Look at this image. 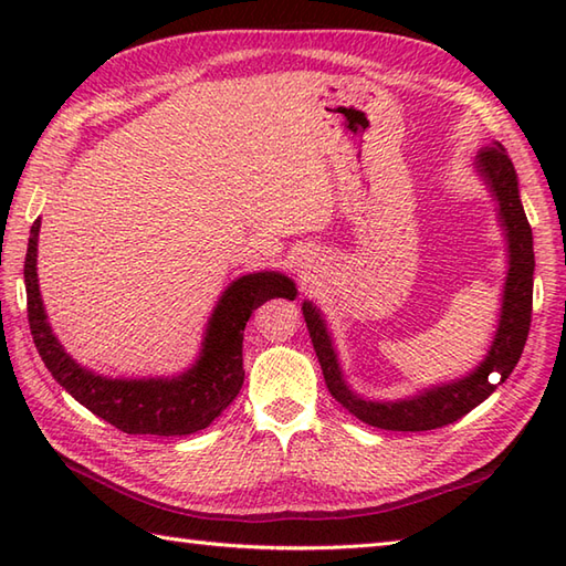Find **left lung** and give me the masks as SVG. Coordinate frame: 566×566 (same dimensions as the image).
<instances>
[{
  "label": "left lung",
  "mask_w": 566,
  "mask_h": 566,
  "mask_svg": "<svg viewBox=\"0 0 566 566\" xmlns=\"http://www.w3.org/2000/svg\"><path fill=\"white\" fill-rule=\"evenodd\" d=\"M479 172L486 177L489 187L494 189L499 199V213L503 228L509 235V252H511V270L506 280V292H503V311L499 333L494 345L486 355V359L472 375L436 387L426 394L416 396L408 401H365L355 396L347 384L343 381L338 359H335L331 335L326 331L321 314L314 304H304V321L314 343L316 357L323 369V379L333 394V399L343 408H347L353 416H357L363 423L384 428V430H403V432H418V430H432L454 423L457 418L467 416L474 406L489 399L496 391V384L489 381V375L499 371L501 381L509 379L513 367L518 365L523 355V347L527 340V331H531L533 318V272H535V252H533V231L527 223V216L523 211V203L518 197V177H515V167L509 158L506 148L501 143L486 146L476 155Z\"/></svg>",
  "instance_id": "left-lung-1"
}]
</instances>
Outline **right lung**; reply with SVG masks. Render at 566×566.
Masks as SVG:
<instances>
[{
    "mask_svg": "<svg viewBox=\"0 0 566 566\" xmlns=\"http://www.w3.org/2000/svg\"><path fill=\"white\" fill-rule=\"evenodd\" d=\"M39 228L41 219H35L23 260L35 350L60 387L128 436H189L219 418L243 387V331L250 314L268 298L296 296L294 282L280 272L240 276L223 292L209 321L201 357L187 375L177 379H104L80 367L48 326L35 276Z\"/></svg>",
    "mask_w": 566,
    "mask_h": 566,
    "instance_id": "add662e5",
    "label": "right lung"
}]
</instances>
